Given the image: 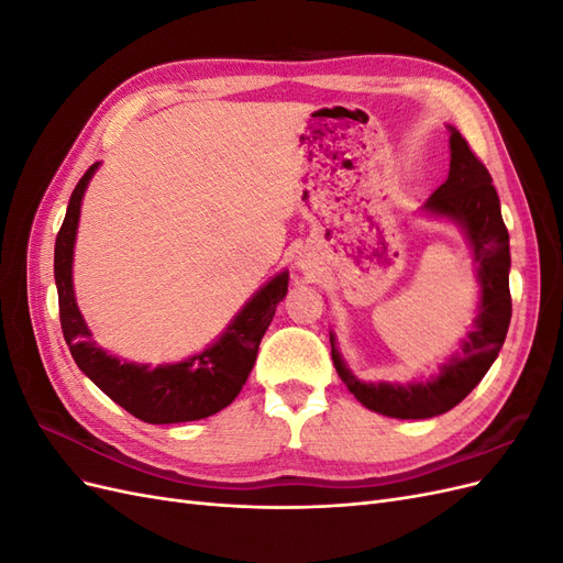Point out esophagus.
<instances>
[{"label": "esophagus", "instance_id": "34e87169", "mask_svg": "<svg viewBox=\"0 0 563 563\" xmlns=\"http://www.w3.org/2000/svg\"><path fill=\"white\" fill-rule=\"evenodd\" d=\"M296 265H298V269H302V272H310V275H312V272L317 269L314 255H312V253H308V251H300V253H298Z\"/></svg>", "mask_w": 563, "mask_h": 563}]
</instances>
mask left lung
Returning <instances> with one entry per match:
<instances>
[{
    "instance_id": "8db88e82",
    "label": "left lung",
    "mask_w": 563,
    "mask_h": 563,
    "mask_svg": "<svg viewBox=\"0 0 563 563\" xmlns=\"http://www.w3.org/2000/svg\"><path fill=\"white\" fill-rule=\"evenodd\" d=\"M451 131V168L446 183L424 201L422 213L449 220L457 225L472 249L479 282V305L472 331L460 340V352L451 354L439 373L413 383H366L350 371L335 347L331 333V356L340 380L368 411L387 418L422 420L451 411L482 383L490 364L498 360L505 335L512 319L509 298V234L503 223L500 199L486 166L474 157L467 141L457 129Z\"/></svg>"
}]
</instances>
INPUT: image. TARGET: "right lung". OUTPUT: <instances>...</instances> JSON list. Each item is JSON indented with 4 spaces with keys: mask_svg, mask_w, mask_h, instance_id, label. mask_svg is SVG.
<instances>
[{
    "mask_svg": "<svg viewBox=\"0 0 563 563\" xmlns=\"http://www.w3.org/2000/svg\"><path fill=\"white\" fill-rule=\"evenodd\" d=\"M98 166L100 162H96L77 183L54 251L60 327L75 364L114 404L150 424L201 420L223 411L240 395L249 378L261 340L277 312V305L288 291V272H279L261 286L207 350L187 356L183 362L159 364L155 368L150 364L119 360L93 343L91 329L77 308L73 284L81 199Z\"/></svg>",
    "mask_w": 563,
    "mask_h": 563,
    "instance_id": "1",
    "label": "right lung"
}]
</instances>
